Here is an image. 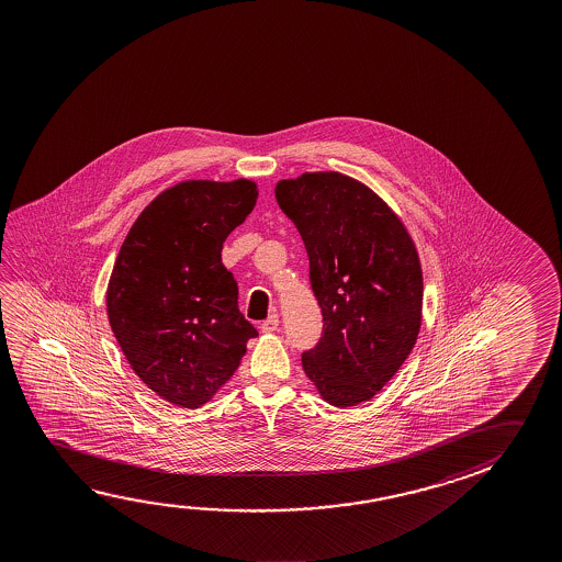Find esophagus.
Masks as SVG:
<instances>
[{
	"instance_id": "34e87169",
	"label": "esophagus",
	"mask_w": 562,
	"mask_h": 562,
	"mask_svg": "<svg viewBox=\"0 0 562 562\" xmlns=\"http://www.w3.org/2000/svg\"><path fill=\"white\" fill-rule=\"evenodd\" d=\"M278 325H280V319H278V315H268L265 322L260 323V329L265 333L277 331Z\"/></svg>"
}]
</instances>
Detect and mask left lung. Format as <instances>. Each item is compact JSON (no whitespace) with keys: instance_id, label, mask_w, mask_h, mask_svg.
<instances>
[{"instance_id":"obj_1","label":"left lung","mask_w":562,"mask_h":562,"mask_svg":"<svg viewBox=\"0 0 562 562\" xmlns=\"http://www.w3.org/2000/svg\"><path fill=\"white\" fill-rule=\"evenodd\" d=\"M280 210L310 258L323 331L302 352L329 404L367 402L414 349L424 278L414 240L386 203L349 176L307 172L277 186Z\"/></svg>"}]
</instances>
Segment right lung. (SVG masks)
Returning a JSON list of instances; mask_svg holds the SVG:
<instances>
[{
	"mask_svg": "<svg viewBox=\"0 0 562 562\" xmlns=\"http://www.w3.org/2000/svg\"><path fill=\"white\" fill-rule=\"evenodd\" d=\"M250 180H190L133 223L108 285V315L131 369L170 404H205L258 331L239 312L223 240L257 203Z\"/></svg>",
	"mask_w": 562,
	"mask_h": 562,
	"instance_id": "right-lung-1",
	"label": "right lung"
}]
</instances>
